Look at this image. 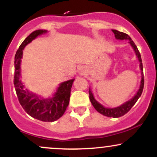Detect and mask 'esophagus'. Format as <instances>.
I'll list each match as a JSON object with an SVG mask.
<instances>
[{
    "instance_id": "obj_1",
    "label": "esophagus",
    "mask_w": 157,
    "mask_h": 157,
    "mask_svg": "<svg viewBox=\"0 0 157 157\" xmlns=\"http://www.w3.org/2000/svg\"><path fill=\"white\" fill-rule=\"evenodd\" d=\"M79 72L80 74H82L85 72V68L84 67H81L80 69H79Z\"/></svg>"
}]
</instances>
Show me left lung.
<instances>
[{
  "instance_id": "obj_1",
  "label": "left lung",
  "mask_w": 157,
  "mask_h": 157,
  "mask_svg": "<svg viewBox=\"0 0 157 157\" xmlns=\"http://www.w3.org/2000/svg\"><path fill=\"white\" fill-rule=\"evenodd\" d=\"M112 32L114 33V36L118 40H128L129 44H131V46H132L133 49L134 50L135 53H136V57H137L139 61H140V67L141 69V75H142V78H141V82H140V89H139L137 93L134 95V97L132 99H131L128 101L125 102V103H123L122 105L118 106L116 108H112V109H110V108H105L103 105H101L100 102H98L94 97V95L92 92H91V89L89 90V99L90 101H91V104H92L94 108L98 111L99 113H100L101 114L104 115V116L109 117H113V118H117L123 116L126 113L130 111L131 108L134 105V104L136 103V102L137 101L138 99L140 98V97L141 96L142 91H143L144 88V77H143V66H142V59H141V55H140V52H139L137 47L135 45L134 41L131 40V38L129 37L127 34L123 33L122 32H119L117 30L112 29Z\"/></svg>"
}]
</instances>
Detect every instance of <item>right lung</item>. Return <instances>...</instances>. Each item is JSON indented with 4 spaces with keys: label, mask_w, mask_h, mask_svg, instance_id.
<instances>
[{
    "label": "right lung",
    "mask_w": 157,
    "mask_h": 157,
    "mask_svg": "<svg viewBox=\"0 0 157 157\" xmlns=\"http://www.w3.org/2000/svg\"><path fill=\"white\" fill-rule=\"evenodd\" d=\"M46 30H36L30 34L21 44L15 57V85L19 102L25 111L33 118L43 122H54L63 115L69 104L71 89L75 79L65 81L60 84L53 97L42 98L25 89L21 80V63L23 50L37 36L46 33Z\"/></svg>",
    "instance_id": "add662e5"
}]
</instances>
